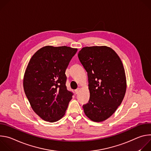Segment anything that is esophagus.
<instances>
[{
    "label": "esophagus",
    "instance_id": "1",
    "mask_svg": "<svg viewBox=\"0 0 151 151\" xmlns=\"http://www.w3.org/2000/svg\"><path fill=\"white\" fill-rule=\"evenodd\" d=\"M79 91H80V88H78V89L75 90V93H76V94H78V93H79Z\"/></svg>",
    "mask_w": 151,
    "mask_h": 151
}]
</instances>
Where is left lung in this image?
Returning a JSON list of instances; mask_svg holds the SVG:
<instances>
[{"instance_id": "obj_1", "label": "left lung", "mask_w": 151, "mask_h": 151, "mask_svg": "<svg viewBox=\"0 0 151 151\" xmlns=\"http://www.w3.org/2000/svg\"><path fill=\"white\" fill-rule=\"evenodd\" d=\"M78 57L88 73L90 100L83 106L85 115L94 122L111 116L121 104L127 89L123 64L106 46L82 48Z\"/></svg>"}]
</instances>
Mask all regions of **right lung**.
Here are the masks:
<instances>
[{
	"label": "right lung",
	"mask_w": 151,
	"mask_h": 151,
	"mask_svg": "<svg viewBox=\"0 0 151 151\" xmlns=\"http://www.w3.org/2000/svg\"><path fill=\"white\" fill-rule=\"evenodd\" d=\"M77 48L45 46L30 58L23 87L33 111L43 120L54 122L65 115L73 94L66 86V70Z\"/></svg>",
	"instance_id": "1"
}]
</instances>
